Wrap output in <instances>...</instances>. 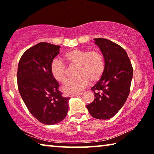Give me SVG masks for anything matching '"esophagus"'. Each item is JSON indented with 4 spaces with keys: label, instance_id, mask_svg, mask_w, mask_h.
I'll list each match as a JSON object with an SVG mask.
<instances>
[{
    "label": "esophagus",
    "instance_id": "1",
    "mask_svg": "<svg viewBox=\"0 0 154 154\" xmlns=\"http://www.w3.org/2000/svg\"><path fill=\"white\" fill-rule=\"evenodd\" d=\"M82 94H83V92H81V93H79V94H72V95H71V98H72V97H75V96H81V95H82Z\"/></svg>",
    "mask_w": 154,
    "mask_h": 154
}]
</instances>
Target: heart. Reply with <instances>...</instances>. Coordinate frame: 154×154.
Masks as SVG:
<instances>
[{
    "mask_svg": "<svg viewBox=\"0 0 154 154\" xmlns=\"http://www.w3.org/2000/svg\"><path fill=\"white\" fill-rule=\"evenodd\" d=\"M64 60L71 66H77V79L71 80L65 84L62 90L67 94H78L86 88L91 82L100 79L105 71V59L100 51H89L85 49H73L66 52ZM51 73L57 82L64 83L67 79L66 65L61 60L56 58L50 66Z\"/></svg>",
    "mask_w": 154,
    "mask_h": 154,
    "instance_id": "b5f03b06",
    "label": "heart"
}]
</instances>
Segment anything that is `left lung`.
<instances>
[{"mask_svg":"<svg viewBox=\"0 0 154 154\" xmlns=\"http://www.w3.org/2000/svg\"><path fill=\"white\" fill-rule=\"evenodd\" d=\"M105 59V71L100 79L91 88L94 100L87 109L93 118L110 119L120 110L130 93L133 75L131 62L120 45L106 38L94 39Z\"/></svg>","mask_w":154,"mask_h":154,"instance_id":"8db88e82","label":"left lung"}]
</instances>
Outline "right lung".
Listing matches in <instances>:
<instances>
[{"mask_svg":"<svg viewBox=\"0 0 154 154\" xmlns=\"http://www.w3.org/2000/svg\"><path fill=\"white\" fill-rule=\"evenodd\" d=\"M60 46L41 42L26 51L17 67L18 90L30 113L41 123L54 125L63 120L70 98L58 90L50 66Z\"/></svg>","mask_w":154,"mask_h":154,"instance_id":"1","label":"right lung"}]
</instances>
